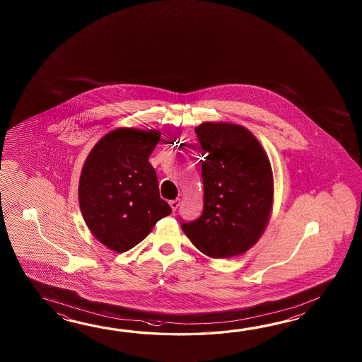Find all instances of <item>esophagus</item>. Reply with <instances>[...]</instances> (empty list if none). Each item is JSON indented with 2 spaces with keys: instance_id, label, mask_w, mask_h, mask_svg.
Masks as SVG:
<instances>
[{
  "instance_id": "esophagus-1",
  "label": "esophagus",
  "mask_w": 362,
  "mask_h": 362,
  "mask_svg": "<svg viewBox=\"0 0 362 362\" xmlns=\"http://www.w3.org/2000/svg\"><path fill=\"white\" fill-rule=\"evenodd\" d=\"M180 203H181V200L180 199L170 200V206L173 212H176V211H177V208L180 207Z\"/></svg>"
}]
</instances>
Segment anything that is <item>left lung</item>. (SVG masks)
I'll return each instance as SVG.
<instances>
[{
    "label": "left lung",
    "mask_w": 362,
    "mask_h": 362,
    "mask_svg": "<svg viewBox=\"0 0 362 362\" xmlns=\"http://www.w3.org/2000/svg\"><path fill=\"white\" fill-rule=\"evenodd\" d=\"M204 160L203 214L181 223L200 252L214 259L245 254L269 223L274 181L259 139L238 124L204 122L195 128Z\"/></svg>",
    "instance_id": "1"
}]
</instances>
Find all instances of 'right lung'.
<instances>
[{
	"label": "right lung",
	"instance_id": "1",
	"mask_svg": "<svg viewBox=\"0 0 362 362\" xmlns=\"http://www.w3.org/2000/svg\"><path fill=\"white\" fill-rule=\"evenodd\" d=\"M160 134L117 128L94 145L83 165L80 209L88 229L111 251L125 252L139 245L172 212L148 163Z\"/></svg>",
	"mask_w": 362,
	"mask_h": 362
}]
</instances>
